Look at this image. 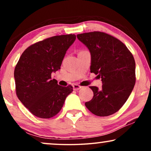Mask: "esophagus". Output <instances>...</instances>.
<instances>
[{"label":"esophagus","instance_id":"esophagus-1","mask_svg":"<svg viewBox=\"0 0 151 151\" xmlns=\"http://www.w3.org/2000/svg\"><path fill=\"white\" fill-rule=\"evenodd\" d=\"M73 89H74V90H75V91H78V90L80 89V88H82V86H80L79 84H74L73 85Z\"/></svg>","mask_w":151,"mask_h":151}]
</instances>
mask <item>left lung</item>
<instances>
[{
    "mask_svg": "<svg viewBox=\"0 0 151 151\" xmlns=\"http://www.w3.org/2000/svg\"><path fill=\"white\" fill-rule=\"evenodd\" d=\"M91 55V72L102 78V86H89L93 97L85 106L94 115L109 116L120 109L135 84V62L126 45L106 33L77 35Z\"/></svg>",
    "mask_w": 151,
    "mask_h": 151,
    "instance_id": "1",
    "label": "left lung"
}]
</instances>
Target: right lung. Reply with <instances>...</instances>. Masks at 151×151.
<instances>
[{
  "instance_id": "add662e5",
  "label": "right lung",
  "mask_w": 151,
  "mask_h": 151,
  "mask_svg": "<svg viewBox=\"0 0 151 151\" xmlns=\"http://www.w3.org/2000/svg\"><path fill=\"white\" fill-rule=\"evenodd\" d=\"M75 34L60 35L33 44L22 53L14 69L16 93L24 106L40 118H51L60 112L71 85L62 86L51 73L60 69L62 62Z\"/></svg>"
}]
</instances>
